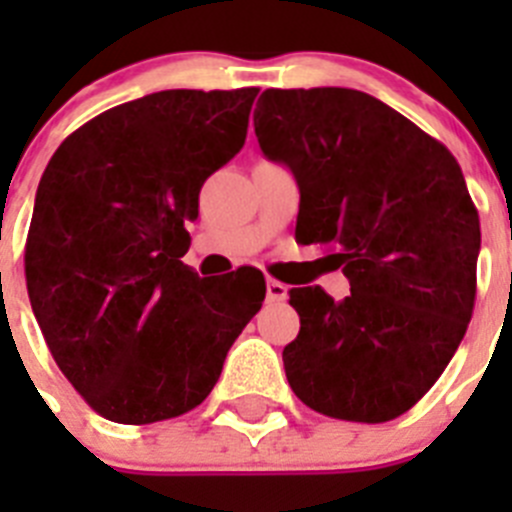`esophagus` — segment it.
<instances>
[{"label":"esophagus","instance_id":"obj_1","mask_svg":"<svg viewBox=\"0 0 512 512\" xmlns=\"http://www.w3.org/2000/svg\"><path fill=\"white\" fill-rule=\"evenodd\" d=\"M266 297H269L271 302H282L284 297H287V284L277 282V279H269V282H266Z\"/></svg>","mask_w":512,"mask_h":512}]
</instances>
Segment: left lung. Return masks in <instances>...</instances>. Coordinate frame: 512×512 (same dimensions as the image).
I'll list each match as a JSON object with an SVG mask.
<instances>
[{
    "label": "left lung",
    "instance_id": "left-lung-1",
    "mask_svg": "<svg viewBox=\"0 0 512 512\" xmlns=\"http://www.w3.org/2000/svg\"><path fill=\"white\" fill-rule=\"evenodd\" d=\"M266 158L300 187L297 241L328 246L351 295L289 289L300 333L287 382L328 418L384 423L441 377L472 320L479 215L443 143L356 89H266L253 115Z\"/></svg>",
    "mask_w": 512,
    "mask_h": 512
}]
</instances>
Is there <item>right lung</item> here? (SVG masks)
Here are the masks:
<instances>
[{"mask_svg": "<svg viewBox=\"0 0 512 512\" xmlns=\"http://www.w3.org/2000/svg\"><path fill=\"white\" fill-rule=\"evenodd\" d=\"M259 89H169L63 140L25 243L27 295L63 377L125 425L189 413L266 295L261 271L202 279L182 256L200 189L246 143Z\"/></svg>", "mask_w": 512, "mask_h": 512, "instance_id": "1", "label": "right lung"}]
</instances>
